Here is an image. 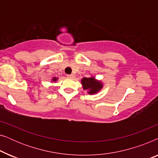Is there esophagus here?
<instances>
[{
	"label": "esophagus",
	"mask_w": 158,
	"mask_h": 158,
	"mask_svg": "<svg viewBox=\"0 0 158 158\" xmlns=\"http://www.w3.org/2000/svg\"><path fill=\"white\" fill-rule=\"evenodd\" d=\"M67 77H68V78H73V77H74V75H73V74L67 75Z\"/></svg>",
	"instance_id": "esophagus-1"
}]
</instances>
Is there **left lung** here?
<instances>
[{
	"label": "left lung",
	"mask_w": 158,
	"mask_h": 158,
	"mask_svg": "<svg viewBox=\"0 0 158 158\" xmlns=\"http://www.w3.org/2000/svg\"><path fill=\"white\" fill-rule=\"evenodd\" d=\"M81 83L83 89L88 90V94L90 95L97 94L103 88V83L100 81H97L94 77H83L81 80Z\"/></svg>",
	"instance_id": "obj_1"
}]
</instances>
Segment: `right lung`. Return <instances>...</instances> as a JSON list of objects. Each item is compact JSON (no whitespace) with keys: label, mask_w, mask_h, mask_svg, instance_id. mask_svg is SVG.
Wrapping results in <instances>:
<instances>
[{"label":"right lung","mask_w":158,"mask_h":158,"mask_svg":"<svg viewBox=\"0 0 158 158\" xmlns=\"http://www.w3.org/2000/svg\"><path fill=\"white\" fill-rule=\"evenodd\" d=\"M57 81V77H53V78L52 79V82H56Z\"/></svg>","instance_id":"obj_1"}]
</instances>
